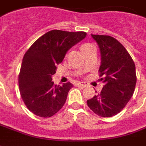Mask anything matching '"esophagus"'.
<instances>
[{
  "label": "esophagus",
  "instance_id": "1",
  "mask_svg": "<svg viewBox=\"0 0 146 146\" xmlns=\"http://www.w3.org/2000/svg\"><path fill=\"white\" fill-rule=\"evenodd\" d=\"M77 85L81 86V87H83V88H85V87H87V84H86L85 83H84V82H79L78 84H77Z\"/></svg>",
  "mask_w": 146,
  "mask_h": 146
}]
</instances>
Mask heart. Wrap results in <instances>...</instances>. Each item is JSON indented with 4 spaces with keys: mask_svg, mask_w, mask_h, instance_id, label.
<instances>
[{
    "mask_svg": "<svg viewBox=\"0 0 146 146\" xmlns=\"http://www.w3.org/2000/svg\"><path fill=\"white\" fill-rule=\"evenodd\" d=\"M90 46H92V44H85L82 45V47H81V50L84 49V48H88Z\"/></svg>",
    "mask_w": 146,
    "mask_h": 146,
    "instance_id": "heart-1",
    "label": "heart"
}]
</instances>
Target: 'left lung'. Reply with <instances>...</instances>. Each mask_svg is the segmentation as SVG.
<instances>
[{
  "label": "left lung",
  "mask_w": 146,
  "mask_h": 146,
  "mask_svg": "<svg viewBox=\"0 0 146 146\" xmlns=\"http://www.w3.org/2000/svg\"><path fill=\"white\" fill-rule=\"evenodd\" d=\"M101 53L98 72L105 84L100 94L87 101L99 116L111 117L125 107L135 92L136 71L134 61L125 48L110 36L93 35Z\"/></svg>",
  "instance_id": "left-lung-1"
}]
</instances>
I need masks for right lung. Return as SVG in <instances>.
I'll return each mask as SVG.
<instances>
[{
    "label": "right lung",
    "instance_id": "obj_1",
    "mask_svg": "<svg viewBox=\"0 0 146 146\" xmlns=\"http://www.w3.org/2000/svg\"><path fill=\"white\" fill-rule=\"evenodd\" d=\"M85 32L51 30L33 43L23 58L19 86L27 107L33 114L50 117L58 113L66 101L73 84H54L56 73L70 48L85 38Z\"/></svg>",
    "mask_w": 146,
    "mask_h": 146
}]
</instances>
